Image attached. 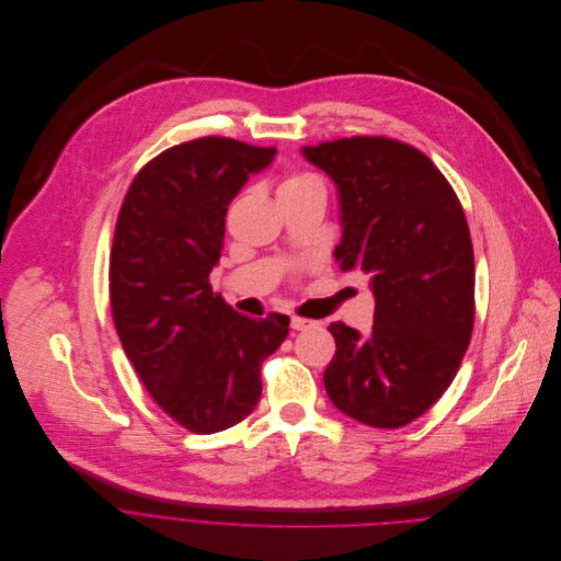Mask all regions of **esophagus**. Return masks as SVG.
Wrapping results in <instances>:
<instances>
[{"mask_svg":"<svg viewBox=\"0 0 561 561\" xmlns=\"http://www.w3.org/2000/svg\"><path fill=\"white\" fill-rule=\"evenodd\" d=\"M289 324H291V329H296V331H305V329H311V327H316L318 322H316V320H307V318H300V316H291Z\"/></svg>","mask_w":561,"mask_h":561,"instance_id":"obj_1","label":"esophagus"}]
</instances>
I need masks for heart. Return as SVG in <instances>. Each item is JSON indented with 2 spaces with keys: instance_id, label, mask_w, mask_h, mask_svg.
<instances>
[{
  "instance_id": "b5f03b06",
  "label": "heart",
  "mask_w": 561,
  "mask_h": 561,
  "mask_svg": "<svg viewBox=\"0 0 561 561\" xmlns=\"http://www.w3.org/2000/svg\"><path fill=\"white\" fill-rule=\"evenodd\" d=\"M318 179L311 176V174H294L289 176L280 187H296V185H307V183H316Z\"/></svg>"
}]
</instances>
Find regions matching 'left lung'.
Returning a JSON list of instances; mask_svg holds the SVG:
<instances>
[{
	"label": "left lung",
	"mask_w": 561,
	"mask_h": 561,
	"mask_svg": "<svg viewBox=\"0 0 561 561\" xmlns=\"http://www.w3.org/2000/svg\"><path fill=\"white\" fill-rule=\"evenodd\" d=\"M300 152L339 190L335 261L369 274L376 298L367 333L329 324L327 396L363 424L404 426L449 389L471 341L476 267L462 205L428 157L393 139L352 137Z\"/></svg>",
	"instance_id": "1"
}]
</instances>
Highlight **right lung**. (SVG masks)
<instances>
[{
  "label": "right lung",
  "instance_id": "right-lung-1",
  "mask_svg": "<svg viewBox=\"0 0 561 561\" xmlns=\"http://www.w3.org/2000/svg\"><path fill=\"white\" fill-rule=\"evenodd\" d=\"M274 148L203 137L161 152L133 181L110 256L119 341L157 404L192 433L226 431L261 400V365L289 318H250L209 287L226 214Z\"/></svg>",
  "mask_w": 561,
  "mask_h": 561
}]
</instances>
